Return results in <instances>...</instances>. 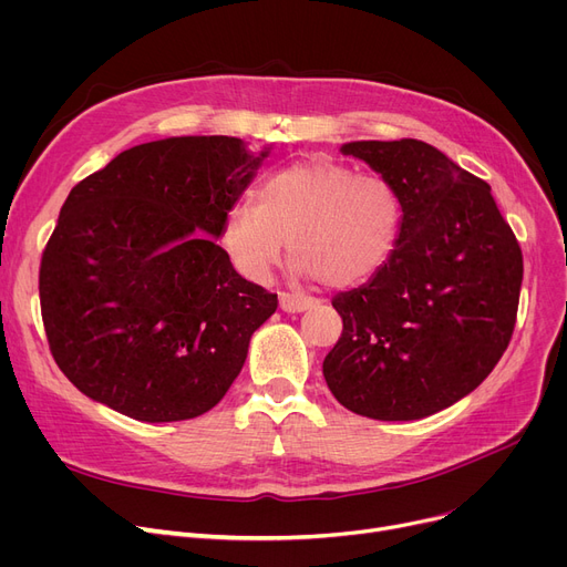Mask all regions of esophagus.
Masks as SVG:
<instances>
[{
    "label": "esophagus",
    "mask_w": 567,
    "mask_h": 567,
    "mask_svg": "<svg viewBox=\"0 0 567 567\" xmlns=\"http://www.w3.org/2000/svg\"><path fill=\"white\" fill-rule=\"evenodd\" d=\"M317 301L310 299V296H301V293H289V291H280V308L285 312H303L308 308H312Z\"/></svg>",
    "instance_id": "obj_1"
}]
</instances>
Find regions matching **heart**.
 <instances>
[{
  "instance_id": "1",
  "label": "heart",
  "mask_w": 567,
  "mask_h": 567,
  "mask_svg": "<svg viewBox=\"0 0 567 567\" xmlns=\"http://www.w3.org/2000/svg\"><path fill=\"white\" fill-rule=\"evenodd\" d=\"M404 223L395 186L379 174L310 158L266 176L252 204H234L218 244L238 274L264 280L289 257L331 289L372 280L391 261Z\"/></svg>"
}]
</instances>
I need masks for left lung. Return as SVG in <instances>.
<instances>
[{"label":"left lung","mask_w":567,"mask_h":567,"mask_svg":"<svg viewBox=\"0 0 567 567\" xmlns=\"http://www.w3.org/2000/svg\"><path fill=\"white\" fill-rule=\"evenodd\" d=\"M395 186L398 248L363 287L338 293L342 336L323 359L336 400L374 421H415L455 404L508 349L524 259L483 178L421 140L349 142Z\"/></svg>","instance_id":"1"}]
</instances>
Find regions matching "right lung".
<instances>
[{"mask_svg": "<svg viewBox=\"0 0 567 567\" xmlns=\"http://www.w3.org/2000/svg\"><path fill=\"white\" fill-rule=\"evenodd\" d=\"M264 156L227 135L169 137L73 186L39 296L52 359L78 391L146 423L197 419L225 398L278 293L238 276L210 237Z\"/></svg>", "mask_w": 567, "mask_h": 567, "instance_id": "right-lung-1", "label": "right lung"}]
</instances>
